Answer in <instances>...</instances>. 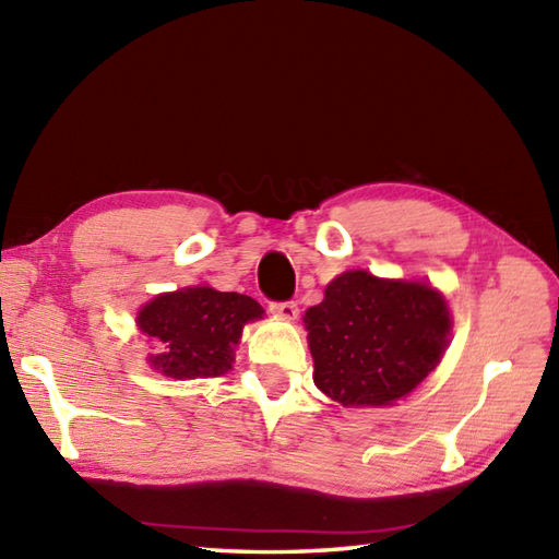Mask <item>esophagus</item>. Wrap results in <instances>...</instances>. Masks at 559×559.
I'll list each match as a JSON object with an SVG mask.
<instances>
[{
    "mask_svg": "<svg viewBox=\"0 0 559 559\" xmlns=\"http://www.w3.org/2000/svg\"><path fill=\"white\" fill-rule=\"evenodd\" d=\"M271 312L290 322V320H295V317H298L300 310H298V305H295L293 300H286V302H271Z\"/></svg>",
    "mask_w": 559,
    "mask_h": 559,
    "instance_id": "obj_1",
    "label": "esophagus"
}]
</instances>
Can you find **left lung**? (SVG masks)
<instances>
[{
	"label": "left lung",
	"mask_w": 559,
	"mask_h": 559,
	"mask_svg": "<svg viewBox=\"0 0 559 559\" xmlns=\"http://www.w3.org/2000/svg\"><path fill=\"white\" fill-rule=\"evenodd\" d=\"M312 380L344 407H385L441 364L451 334L443 295L419 281L344 271L305 312Z\"/></svg>",
	"instance_id": "left-lung-1"
}]
</instances>
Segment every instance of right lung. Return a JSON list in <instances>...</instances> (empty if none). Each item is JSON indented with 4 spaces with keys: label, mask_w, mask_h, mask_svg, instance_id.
Segmentation results:
<instances>
[{
    "label": "right lung",
    "mask_w": 559,
    "mask_h": 559,
    "mask_svg": "<svg viewBox=\"0 0 559 559\" xmlns=\"http://www.w3.org/2000/svg\"><path fill=\"white\" fill-rule=\"evenodd\" d=\"M264 308L249 295L193 286L162 293L138 312V326L159 346L150 368L174 380L217 378L233 370L235 346L245 324Z\"/></svg>",
    "instance_id": "obj_1"
}]
</instances>
